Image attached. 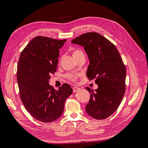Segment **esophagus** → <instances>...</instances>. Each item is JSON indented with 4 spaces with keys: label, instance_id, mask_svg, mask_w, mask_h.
<instances>
[{
    "label": "esophagus",
    "instance_id": "obj_1",
    "mask_svg": "<svg viewBox=\"0 0 148 148\" xmlns=\"http://www.w3.org/2000/svg\"><path fill=\"white\" fill-rule=\"evenodd\" d=\"M79 89H80L79 88H78L77 86H75V87L73 88V92H78L79 90Z\"/></svg>",
    "mask_w": 148,
    "mask_h": 148
}]
</instances>
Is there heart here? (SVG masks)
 <instances>
[{
  "mask_svg": "<svg viewBox=\"0 0 148 148\" xmlns=\"http://www.w3.org/2000/svg\"><path fill=\"white\" fill-rule=\"evenodd\" d=\"M83 53L82 52V51L78 50V49H74V50L72 51V56L74 57V59L75 58H77L78 56H79L80 54H82ZM66 78L69 79L70 81L71 82H75L77 81V77H78V75H74V74H66Z\"/></svg>",
  "mask_w": 148,
  "mask_h": 148,
  "instance_id": "1",
  "label": "heart"
}]
</instances>
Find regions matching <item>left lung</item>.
Returning a JSON list of instances; mask_svg holds the SVG:
<instances>
[{"label":"left lung","mask_w":148,"mask_h":148,"mask_svg":"<svg viewBox=\"0 0 148 148\" xmlns=\"http://www.w3.org/2000/svg\"><path fill=\"white\" fill-rule=\"evenodd\" d=\"M71 42L84 47L90 63L86 76L98 85L95 91L86 88L91 94L86 113L97 120L109 117L118 109L125 92L126 68L122 57L114 44L97 33H84Z\"/></svg>","instance_id":"left-lung-1"}]
</instances>
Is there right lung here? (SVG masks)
<instances>
[{"label": "right lung", "instance_id": "right-lung-1", "mask_svg": "<svg viewBox=\"0 0 148 148\" xmlns=\"http://www.w3.org/2000/svg\"><path fill=\"white\" fill-rule=\"evenodd\" d=\"M66 41L36 36L22 51L19 58L16 78L21 100L32 117L42 122L59 119L64 112L65 100L73 92L66 83L59 90L49 84L51 75L57 68L59 49Z\"/></svg>", "mask_w": 148, "mask_h": 148}]
</instances>
